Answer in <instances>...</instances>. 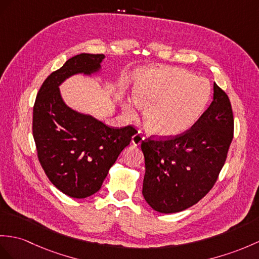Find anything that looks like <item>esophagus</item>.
<instances>
[{"mask_svg":"<svg viewBox=\"0 0 259 259\" xmlns=\"http://www.w3.org/2000/svg\"><path fill=\"white\" fill-rule=\"evenodd\" d=\"M144 140H145V136L140 132V133H136L135 135H133V137H132V144L137 146V145H141Z\"/></svg>","mask_w":259,"mask_h":259,"instance_id":"obj_1","label":"esophagus"}]
</instances>
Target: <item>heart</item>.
Returning <instances> with one entry per match:
<instances>
[{
  "instance_id": "1",
  "label": "heart",
  "mask_w": 259,
  "mask_h": 259,
  "mask_svg": "<svg viewBox=\"0 0 259 259\" xmlns=\"http://www.w3.org/2000/svg\"><path fill=\"white\" fill-rule=\"evenodd\" d=\"M136 102L145 109L147 130L161 137H172L192 127L203 114L211 97L209 81L181 68H158L148 71L135 87ZM131 118L136 106L125 105Z\"/></svg>"
}]
</instances>
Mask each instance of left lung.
<instances>
[{
  "label": "left lung",
  "instance_id": "obj_1",
  "mask_svg": "<svg viewBox=\"0 0 259 259\" xmlns=\"http://www.w3.org/2000/svg\"><path fill=\"white\" fill-rule=\"evenodd\" d=\"M234 136L230 99L214 83L213 101L192 127L172 137L142 142L143 195L157 212L184 211L215 185Z\"/></svg>",
  "mask_w": 259,
  "mask_h": 259
}]
</instances>
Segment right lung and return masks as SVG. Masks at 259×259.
I'll return each mask as SVG.
<instances>
[{
    "instance_id": "add662e5",
    "label": "right lung",
    "mask_w": 259,
    "mask_h": 259,
    "mask_svg": "<svg viewBox=\"0 0 259 259\" xmlns=\"http://www.w3.org/2000/svg\"><path fill=\"white\" fill-rule=\"evenodd\" d=\"M104 55L80 54L68 59L42 82L33 108L37 157L50 182L71 198L98 192L121 151L137 130L112 128L64 103L58 85L69 75L97 71Z\"/></svg>"
}]
</instances>
